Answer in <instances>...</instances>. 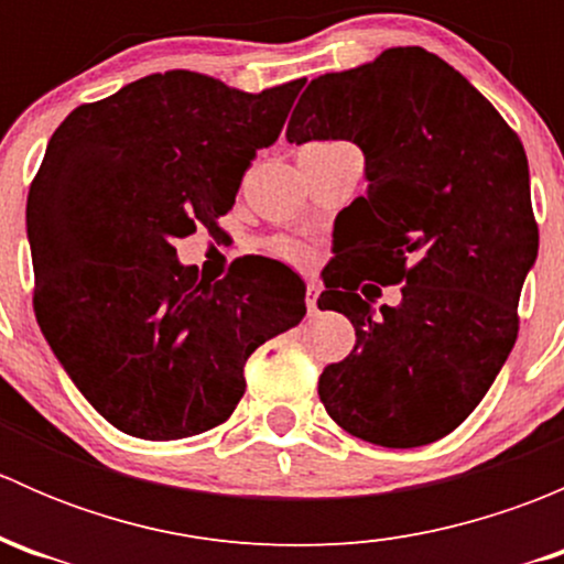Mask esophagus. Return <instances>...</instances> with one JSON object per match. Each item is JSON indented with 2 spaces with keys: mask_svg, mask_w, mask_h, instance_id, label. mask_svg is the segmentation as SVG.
Wrapping results in <instances>:
<instances>
[{
  "mask_svg": "<svg viewBox=\"0 0 564 564\" xmlns=\"http://www.w3.org/2000/svg\"><path fill=\"white\" fill-rule=\"evenodd\" d=\"M318 292H322V286L318 283H308V292H305V305H308V314L314 316L316 314V300H318Z\"/></svg>",
  "mask_w": 564,
  "mask_h": 564,
  "instance_id": "esophagus-1",
  "label": "esophagus"
}]
</instances>
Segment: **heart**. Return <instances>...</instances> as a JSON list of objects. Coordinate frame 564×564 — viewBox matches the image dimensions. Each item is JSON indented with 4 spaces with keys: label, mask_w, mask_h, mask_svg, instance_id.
<instances>
[{
    "label": "heart",
    "mask_w": 564,
    "mask_h": 564,
    "mask_svg": "<svg viewBox=\"0 0 564 564\" xmlns=\"http://www.w3.org/2000/svg\"><path fill=\"white\" fill-rule=\"evenodd\" d=\"M278 253H281L283 256V259H297V248H292V246H281V248H278Z\"/></svg>",
    "instance_id": "obj_1"
}]
</instances>
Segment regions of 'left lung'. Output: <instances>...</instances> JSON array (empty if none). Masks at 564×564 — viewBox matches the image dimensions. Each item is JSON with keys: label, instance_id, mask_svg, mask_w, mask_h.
Instances as JSON below:
<instances>
[{"label": "left lung", "instance_id": "1", "mask_svg": "<svg viewBox=\"0 0 564 564\" xmlns=\"http://www.w3.org/2000/svg\"><path fill=\"white\" fill-rule=\"evenodd\" d=\"M286 139H344L366 158V196L346 207L318 297L349 316L357 340L324 368L318 398L360 440L431 445L469 417L516 344L538 259L524 147L458 70L417 45L314 78ZM362 280L375 291L401 282L402 303L377 312L356 294Z\"/></svg>", "mask_w": 564, "mask_h": 564}]
</instances>
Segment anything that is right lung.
I'll use <instances>...</instances> for the list:
<instances>
[{
    "mask_svg": "<svg viewBox=\"0 0 564 564\" xmlns=\"http://www.w3.org/2000/svg\"><path fill=\"white\" fill-rule=\"evenodd\" d=\"M305 78L242 93L191 70L152 73L78 106L54 130L26 198L35 314L82 395L130 436L187 440L224 423L246 362L305 316L281 261L218 283L174 242L235 204Z\"/></svg>",
    "mask_w": 564,
    "mask_h": 564,
    "instance_id": "1",
    "label": "right lung"
}]
</instances>
